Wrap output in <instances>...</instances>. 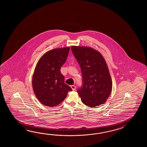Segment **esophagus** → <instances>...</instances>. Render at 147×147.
<instances>
[{"label": "esophagus", "mask_w": 147, "mask_h": 147, "mask_svg": "<svg viewBox=\"0 0 147 147\" xmlns=\"http://www.w3.org/2000/svg\"><path fill=\"white\" fill-rule=\"evenodd\" d=\"M70 87L72 88V90H76V87L75 86H74V85H71Z\"/></svg>", "instance_id": "esophagus-1"}]
</instances>
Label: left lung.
I'll return each instance as SVG.
<instances>
[{
    "mask_svg": "<svg viewBox=\"0 0 147 147\" xmlns=\"http://www.w3.org/2000/svg\"><path fill=\"white\" fill-rule=\"evenodd\" d=\"M71 49L81 68L82 84L77 92L82 102L90 107L105 103L113 85L103 56L90 47L72 46Z\"/></svg>",
    "mask_w": 147,
    "mask_h": 147,
    "instance_id": "obj_1",
    "label": "left lung"
}]
</instances>
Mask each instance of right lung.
<instances>
[{"instance_id": "right-lung-1", "label": "right lung", "mask_w": 147, "mask_h": 147, "mask_svg": "<svg viewBox=\"0 0 147 147\" xmlns=\"http://www.w3.org/2000/svg\"><path fill=\"white\" fill-rule=\"evenodd\" d=\"M70 48L50 50L38 61L32 77V88L38 99L45 106H56L62 102L72 89L65 83L60 72Z\"/></svg>"}]
</instances>
